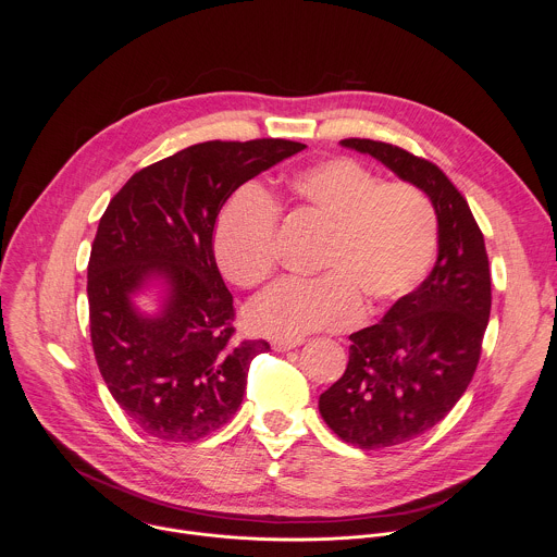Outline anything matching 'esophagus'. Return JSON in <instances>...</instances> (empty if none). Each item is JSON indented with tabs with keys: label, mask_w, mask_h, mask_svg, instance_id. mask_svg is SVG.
I'll return each mask as SVG.
<instances>
[{
	"label": "esophagus",
	"mask_w": 557,
	"mask_h": 557,
	"mask_svg": "<svg viewBox=\"0 0 557 557\" xmlns=\"http://www.w3.org/2000/svg\"><path fill=\"white\" fill-rule=\"evenodd\" d=\"M304 342L301 339H293V342H288V339H275L273 342V350L275 352H288V350H293V348H297V346H301Z\"/></svg>",
	"instance_id": "1"
}]
</instances>
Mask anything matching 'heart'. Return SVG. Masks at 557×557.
I'll return each instance as SVG.
<instances>
[{
  "label": "heart",
  "instance_id": "1",
  "mask_svg": "<svg viewBox=\"0 0 557 557\" xmlns=\"http://www.w3.org/2000/svg\"><path fill=\"white\" fill-rule=\"evenodd\" d=\"M288 191L329 226L317 280H286L251 304L249 326L275 339H301L355 326L366 310L408 295L436 253V211L410 183H381L352 158H329L288 178ZM277 202L258 185L224 205L213 256L222 275L243 288L275 271Z\"/></svg>",
  "mask_w": 557,
  "mask_h": 557
}]
</instances>
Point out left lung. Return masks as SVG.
Instances as JSON below:
<instances>
[{
	"label": "left lung",
	"mask_w": 557,
	"mask_h": 557,
	"mask_svg": "<svg viewBox=\"0 0 557 557\" xmlns=\"http://www.w3.org/2000/svg\"><path fill=\"white\" fill-rule=\"evenodd\" d=\"M342 147L370 153L419 187L438 222L432 273L379 324L350 335L348 366L320 396V414L342 441L383 449L432 430L465 394L490 322L492 275L467 200L434 163L370 138H346Z\"/></svg>",
	"instance_id": "8db88e82"
}]
</instances>
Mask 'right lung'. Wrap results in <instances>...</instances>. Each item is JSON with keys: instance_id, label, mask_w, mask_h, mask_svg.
I'll use <instances>...</instances> for the list:
<instances>
[{"instance_id": "obj_1", "label": "right lung", "mask_w": 557, "mask_h": 557, "mask_svg": "<svg viewBox=\"0 0 557 557\" xmlns=\"http://www.w3.org/2000/svg\"><path fill=\"white\" fill-rule=\"evenodd\" d=\"M284 138L207 140L136 172L110 200L88 264L90 337L121 410L149 436L191 443L237 412L264 339L233 342V297L213 256L228 196L301 151ZM162 288L149 315L135 297Z\"/></svg>"}]
</instances>
